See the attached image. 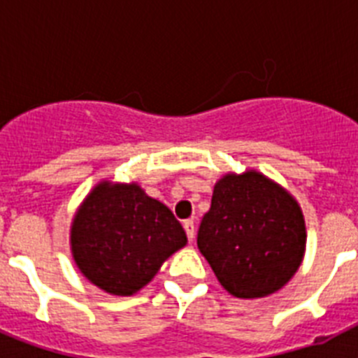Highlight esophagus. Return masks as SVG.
Instances as JSON below:
<instances>
[{"instance_id": "1", "label": "esophagus", "mask_w": 358, "mask_h": 358, "mask_svg": "<svg viewBox=\"0 0 358 358\" xmlns=\"http://www.w3.org/2000/svg\"><path fill=\"white\" fill-rule=\"evenodd\" d=\"M182 227H185L186 236H188V240H189V242H192V240H194V236H195V224H194V220H185Z\"/></svg>"}]
</instances>
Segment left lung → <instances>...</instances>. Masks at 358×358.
Returning <instances> with one entry per match:
<instances>
[{"mask_svg": "<svg viewBox=\"0 0 358 358\" xmlns=\"http://www.w3.org/2000/svg\"><path fill=\"white\" fill-rule=\"evenodd\" d=\"M197 245L231 296H271L301 265L305 217L289 189L262 172L224 173L213 186Z\"/></svg>", "mask_w": 358, "mask_h": 358, "instance_id": "8db88e82", "label": "left lung"}]
</instances>
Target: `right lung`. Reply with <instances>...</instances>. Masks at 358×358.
Wrapping results in <instances>:
<instances>
[{
    "mask_svg": "<svg viewBox=\"0 0 358 358\" xmlns=\"http://www.w3.org/2000/svg\"><path fill=\"white\" fill-rule=\"evenodd\" d=\"M186 242L172 211L138 182H98L77 208L69 229L82 276L113 296L140 292Z\"/></svg>",
    "mask_w": 358,
    "mask_h": 358,
    "instance_id": "right-lung-1",
    "label": "right lung"
}]
</instances>
